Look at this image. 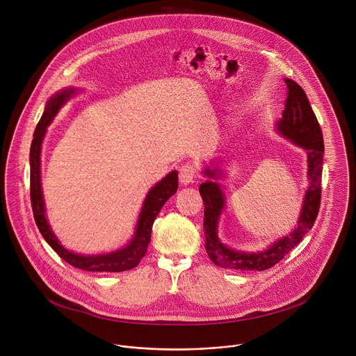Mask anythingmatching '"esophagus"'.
<instances>
[{
  "label": "esophagus",
  "instance_id": "esophagus-1",
  "mask_svg": "<svg viewBox=\"0 0 356 356\" xmlns=\"http://www.w3.org/2000/svg\"><path fill=\"white\" fill-rule=\"evenodd\" d=\"M195 175H196V168L193 164H185L179 168V182L181 185L184 186H188L193 182L195 179Z\"/></svg>",
  "mask_w": 356,
  "mask_h": 356
}]
</instances>
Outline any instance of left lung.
<instances>
[{"instance_id": "obj_1", "label": "left lung", "mask_w": 356, "mask_h": 356, "mask_svg": "<svg viewBox=\"0 0 356 356\" xmlns=\"http://www.w3.org/2000/svg\"><path fill=\"white\" fill-rule=\"evenodd\" d=\"M288 88L285 109L282 118L275 124L280 134L288 138L293 145L300 147L307 153V178L308 188L305 191L303 205L300 209L298 226L286 236L271 243L266 250L257 252L238 251L225 245L218 237V225L226 205V196L218 179L223 178L220 163H211L203 174L208 178L200 185V195L204 202V234L205 251L209 259L219 267L230 270L263 271L292 251L314 226L321 203V178L323 163V137L315 113L308 102L305 90L292 79H284Z\"/></svg>"}]
</instances>
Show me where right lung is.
Instances as JSON below:
<instances>
[{
  "label": "right lung",
  "mask_w": 356,
  "mask_h": 356,
  "mask_svg": "<svg viewBox=\"0 0 356 356\" xmlns=\"http://www.w3.org/2000/svg\"><path fill=\"white\" fill-rule=\"evenodd\" d=\"M76 92L78 89L75 88H65L54 93L47 102L45 111L34 131V138L30 149V195L34 219L47 243L56 251V254L71 266L81 270L97 273H119L131 270L138 266L140 260L147 254L156 216L159 215L165 202L172 195H175L178 189V172H168L148 192L138 215L134 236L123 248L106 254H82L72 252L63 247L56 234L53 233L45 212V202L41 184V149L48 126L51 124L57 112Z\"/></svg>",
  "instance_id": "obj_1"
}]
</instances>
